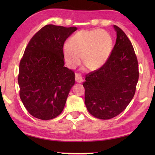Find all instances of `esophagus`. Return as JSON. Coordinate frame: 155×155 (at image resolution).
<instances>
[{
  "instance_id": "34e87169",
  "label": "esophagus",
  "mask_w": 155,
  "mask_h": 155,
  "mask_svg": "<svg viewBox=\"0 0 155 155\" xmlns=\"http://www.w3.org/2000/svg\"><path fill=\"white\" fill-rule=\"evenodd\" d=\"M75 81H77V83H82L83 82V78L81 77V76L78 73H76L75 74Z\"/></svg>"
}]
</instances>
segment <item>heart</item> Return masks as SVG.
<instances>
[{
    "label": "heart",
    "mask_w": 155,
    "mask_h": 155,
    "mask_svg": "<svg viewBox=\"0 0 155 155\" xmlns=\"http://www.w3.org/2000/svg\"><path fill=\"white\" fill-rule=\"evenodd\" d=\"M112 40L103 30H82L74 34L64 48L68 65L74 68L80 64L81 55L84 64L95 70L105 64L110 56Z\"/></svg>",
    "instance_id": "1"
}]
</instances>
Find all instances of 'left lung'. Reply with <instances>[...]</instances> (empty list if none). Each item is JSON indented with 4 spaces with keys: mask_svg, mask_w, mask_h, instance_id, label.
I'll use <instances>...</instances> for the list:
<instances>
[{
    "mask_svg": "<svg viewBox=\"0 0 155 155\" xmlns=\"http://www.w3.org/2000/svg\"><path fill=\"white\" fill-rule=\"evenodd\" d=\"M114 27L117 38L108 60L86 74L83 83L89 113L101 120L113 118L127 108L139 79L138 61L132 44L121 28Z\"/></svg>",
    "mask_w": 155,
    "mask_h": 155,
    "instance_id": "1",
    "label": "left lung"
}]
</instances>
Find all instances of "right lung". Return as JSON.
I'll return each mask as SVG.
<instances>
[{
  "label": "right lung",
  "instance_id": "add662e5",
  "mask_svg": "<svg viewBox=\"0 0 155 155\" xmlns=\"http://www.w3.org/2000/svg\"><path fill=\"white\" fill-rule=\"evenodd\" d=\"M77 27L47 25L26 47L20 62L18 81L20 97L28 112L36 118L53 119L62 112L74 72L64 67V44Z\"/></svg>",
  "mask_w": 155,
  "mask_h": 155
}]
</instances>
